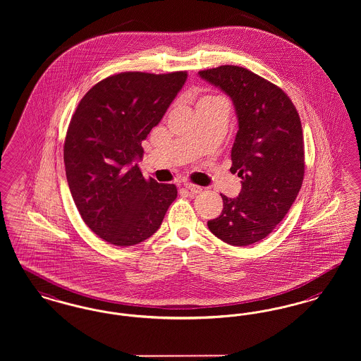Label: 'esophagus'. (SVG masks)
<instances>
[{"label": "esophagus", "instance_id": "34e87169", "mask_svg": "<svg viewBox=\"0 0 361 361\" xmlns=\"http://www.w3.org/2000/svg\"><path fill=\"white\" fill-rule=\"evenodd\" d=\"M183 186H185V189L189 190L190 194H200L202 191L201 186H197V185H192V183H185Z\"/></svg>", "mask_w": 361, "mask_h": 361}]
</instances>
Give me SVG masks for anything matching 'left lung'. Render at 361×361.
<instances>
[{"label":"left lung","mask_w":361,"mask_h":361,"mask_svg":"<svg viewBox=\"0 0 361 361\" xmlns=\"http://www.w3.org/2000/svg\"><path fill=\"white\" fill-rule=\"evenodd\" d=\"M198 75L232 99L239 123L231 172L242 178V190L236 198L221 194V214L208 227L231 246H250L273 232L302 188L300 116L281 88L246 68L223 65Z\"/></svg>","instance_id":"left-lung-1"}]
</instances>
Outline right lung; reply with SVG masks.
I'll list each match as a JSON object with an SVG mask.
<instances>
[{"label": "right lung", "instance_id": "add662e5", "mask_svg": "<svg viewBox=\"0 0 361 361\" xmlns=\"http://www.w3.org/2000/svg\"><path fill=\"white\" fill-rule=\"evenodd\" d=\"M188 72H123L95 84L71 119L63 161L84 223L115 246L138 245L160 228L175 185L145 179L135 160L161 121Z\"/></svg>", "mask_w": 361, "mask_h": 361}]
</instances>
